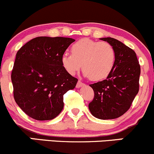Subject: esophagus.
I'll return each mask as SVG.
<instances>
[{
    "label": "esophagus",
    "instance_id": "34e87169",
    "mask_svg": "<svg viewBox=\"0 0 154 154\" xmlns=\"http://www.w3.org/2000/svg\"><path fill=\"white\" fill-rule=\"evenodd\" d=\"M84 84L82 82V81L79 80V82H78L77 84H76V87H77V88H80L81 86H82L83 85H84Z\"/></svg>",
    "mask_w": 154,
    "mask_h": 154
}]
</instances>
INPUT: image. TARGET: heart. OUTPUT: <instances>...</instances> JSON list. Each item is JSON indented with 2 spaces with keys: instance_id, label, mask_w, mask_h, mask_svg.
Returning a JSON list of instances; mask_svg holds the SVG:
<instances>
[{
  "instance_id": "obj_1",
  "label": "heart",
  "mask_w": 154,
  "mask_h": 154,
  "mask_svg": "<svg viewBox=\"0 0 154 154\" xmlns=\"http://www.w3.org/2000/svg\"><path fill=\"white\" fill-rule=\"evenodd\" d=\"M116 52L111 44L105 41L82 38L71 46V54L65 53L61 57L63 67L70 75L82 68L91 81L106 79L114 68Z\"/></svg>"
}]
</instances>
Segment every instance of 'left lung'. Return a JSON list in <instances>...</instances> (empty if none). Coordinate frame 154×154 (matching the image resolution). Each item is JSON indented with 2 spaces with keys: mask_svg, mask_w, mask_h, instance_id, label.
I'll use <instances>...</instances> for the list:
<instances>
[{
  "mask_svg": "<svg viewBox=\"0 0 154 154\" xmlns=\"http://www.w3.org/2000/svg\"><path fill=\"white\" fill-rule=\"evenodd\" d=\"M115 48L114 68L106 79L90 84L94 99L89 104L91 113L100 119L120 117L129 109L139 91L140 65L134 50L113 38H103Z\"/></svg>",
  "mask_w": 154,
  "mask_h": 154,
  "instance_id": "left-lung-1",
  "label": "left lung"
}]
</instances>
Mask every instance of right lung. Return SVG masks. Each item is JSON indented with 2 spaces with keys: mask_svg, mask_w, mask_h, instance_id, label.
<instances>
[{
  "mask_svg": "<svg viewBox=\"0 0 154 154\" xmlns=\"http://www.w3.org/2000/svg\"><path fill=\"white\" fill-rule=\"evenodd\" d=\"M75 39L41 36L17 51L11 72L14 98L35 120L54 119L63 109V95L78 79L64 69L61 57Z\"/></svg>",
  "mask_w": 154,
  "mask_h": 154,
  "instance_id": "obj_1",
  "label": "right lung"
}]
</instances>
